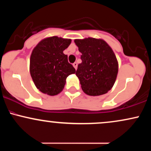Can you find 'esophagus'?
Returning a JSON list of instances; mask_svg holds the SVG:
<instances>
[{
    "instance_id": "obj_1",
    "label": "esophagus",
    "mask_w": 151,
    "mask_h": 151,
    "mask_svg": "<svg viewBox=\"0 0 151 151\" xmlns=\"http://www.w3.org/2000/svg\"><path fill=\"white\" fill-rule=\"evenodd\" d=\"M73 65V67H74V68H75V70H77V62H74L73 65Z\"/></svg>"
}]
</instances>
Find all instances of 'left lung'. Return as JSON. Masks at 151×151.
Instances as JSON below:
<instances>
[{"label":"left lung","mask_w":151,"mask_h":151,"mask_svg":"<svg viewBox=\"0 0 151 151\" xmlns=\"http://www.w3.org/2000/svg\"><path fill=\"white\" fill-rule=\"evenodd\" d=\"M81 53V63L76 75L81 89L89 96H100L113 87L116 79L119 63L113 50L102 39L86 37L74 40Z\"/></svg>","instance_id":"left-lung-1"}]
</instances>
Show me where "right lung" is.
I'll list each match as a JSON object with an SVG mask.
<instances>
[{
  "label": "right lung",
  "instance_id": "obj_1",
  "mask_svg": "<svg viewBox=\"0 0 151 151\" xmlns=\"http://www.w3.org/2000/svg\"><path fill=\"white\" fill-rule=\"evenodd\" d=\"M72 40L52 36L42 39L32 50L30 72L35 85L41 92L50 96L63 90L69 75L76 72L63 51Z\"/></svg>",
  "mask_w": 151,
  "mask_h": 151
}]
</instances>
